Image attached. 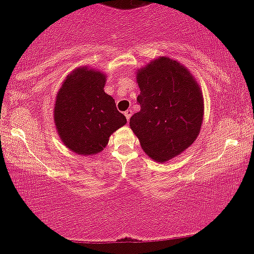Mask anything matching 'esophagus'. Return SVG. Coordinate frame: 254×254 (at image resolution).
Listing matches in <instances>:
<instances>
[{
  "label": "esophagus",
  "instance_id": "obj_1",
  "mask_svg": "<svg viewBox=\"0 0 254 254\" xmlns=\"http://www.w3.org/2000/svg\"><path fill=\"white\" fill-rule=\"evenodd\" d=\"M124 115H125V117H127V121L129 122L131 115H132V111H131V110H127V111H125V112H124Z\"/></svg>",
  "mask_w": 254,
  "mask_h": 254
}]
</instances>
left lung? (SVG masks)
Listing matches in <instances>:
<instances>
[{"label": "left lung", "mask_w": 254, "mask_h": 254, "mask_svg": "<svg viewBox=\"0 0 254 254\" xmlns=\"http://www.w3.org/2000/svg\"><path fill=\"white\" fill-rule=\"evenodd\" d=\"M136 81L141 110L130 118V127L150 159L166 162L188 149L199 135L202 89L185 65L167 56L139 68Z\"/></svg>", "instance_id": "8db88e82"}]
</instances>
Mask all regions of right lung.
<instances>
[{
    "label": "right lung",
    "instance_id": "obj_1",
    "mask_svg": "<svg viewBox=\"0 0 254 254\" xmlns=\"http://www.w3.org/2000/svg\"><path fill=\"white\" fill-rule=\"evenodd\" d=\"M106 75L97 69L78 66L57 92L54 122L61 141L78 155L104 150L110 136L127 124L115 99L104 90Z\"/></svg>",
    "mask_w": 254,
    "mask_h": 254
}]
</instances>
